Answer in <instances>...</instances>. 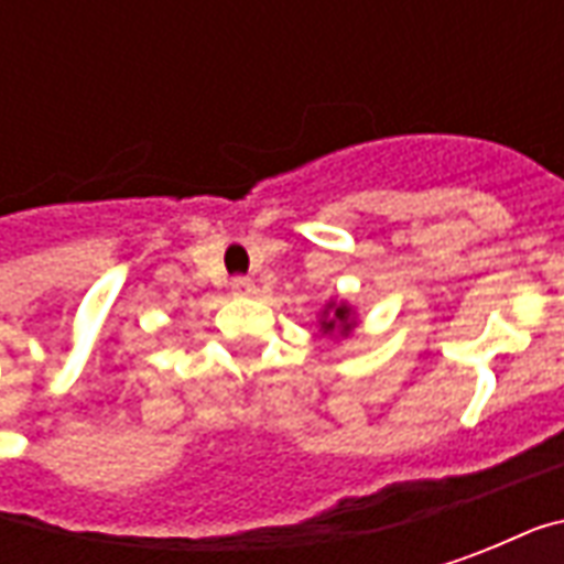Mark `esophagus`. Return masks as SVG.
<instances>
[{
  "label": "esophagus",
  "instance_id": "esophagus-1",
  "mask_svg": "<svg viewBox=\"0 0 564 564\" xmlns=\"http://www.w3.org/2000/svg\"><path fill=\"white\" fill-rule=\"evenodd\" d=\"M257 293V283L250 278H235L232 281V295H253Z\"/></svg>",
  "mask_w": 564,
  "mask_h": 564
}]
</instances>
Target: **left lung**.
Wrapping results in <instances>:
<instances>
[{
    "mask_svg": "<svg viewBox=\"0 0 564 564\" xmlns=\"http://www.w3.org/2000/svg\"><path fill=\"white\" fill-rule=\"evenodd\" d=\"M317 323L326 338H350L356 326H359L354 305L344 302V299H329L326 305L319 307Z\"/></svg>",
    "mask_w": 564,
    "mask_h": 564,
    "instance_id": "8db88e82",
    "label": "left lung"
}]
</instances>
